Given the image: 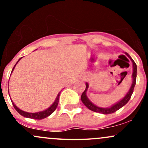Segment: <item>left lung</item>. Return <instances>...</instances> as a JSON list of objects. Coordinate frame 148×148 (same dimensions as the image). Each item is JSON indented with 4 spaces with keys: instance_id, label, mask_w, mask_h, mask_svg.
Returning a JSON list of instances; mask_svg holds the SVG:
<instances>
[{
    "instance_id": "obj_1",
    "label": "left lung",
    "mask_w": 148,
    "mask_h": 148,
    "mask_svg": "<svg viewBox=\"0 0 148 148\" xmlns=\"http://www.w3.org/2000/svg\"><path fill=\"white\" fill-rule=\"evenodd\" d=\"M126 54L127 55V56H128L131 59V60L132 61V63H133L134 70H133V74H132L133 83H132V86H131L130 90H129L128 92H127V94L125 95V97H124L123 99L121 100V101H120L119 102L115 103V104L113 105V106L110 107V108H100V107H98V106H95V104H93V103H92L91 101L88 99V98L87 97V95H86V92H87V90L88 88V83H86V90H85L84 92H83L82 95H81V101H82V102L84 103L85 106L87 107V108H89L90 110H91V111H92L94 112H96V113H103V114H105V115L110 114V113H115V111H117L118 110L120 109V108H121L122 107L125 106V105L126 104V103L128 102L129 101H130L131 97H132V93H133V92H134V87H135L136 81L137 66H136V64L135 63V62L133 60V59H132V58L130 56V55H129L128 53H126Z\"/></svg>"
}]
</instances>
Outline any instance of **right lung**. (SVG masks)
Masks as SVG:
<instances>
[{
    "instance_id": "add662e5",
    "label": "right lung",
    "mask_w": 148,
    "mask_h": 148,
    "mask_svg": "<svg viewBox=\"0 0 148 148\" xmlns=\"http://www.w3.org/2000/svg\"><path fill=\"white\" fill-rule=\"evenodd\" d=\"M21 58H20L19 60L17 61V62L20 60H21ZM17 62H16V63L15 64V65L14 66V67H13V69H12V71L14 70L15 66H16V64H17ZM60 92H59L58 95L55 101H54V103H53L51 106L49 107V108H47V110H45V111H44L38 112V113H27V112L21 111V110H20L19 108H17V107L15 106V104H14V103H13V101H12V100H11V101H12V103L13 106H14V108H15V109H16V111H17L20 115H21L22 116L25 117V118L35 119V120H42V119L47 118V117L49 116V115H50L51 114H52V113L56 111V108H57V106H58V104L59 97H60Z\"/></svg>"
}]
</instances>
